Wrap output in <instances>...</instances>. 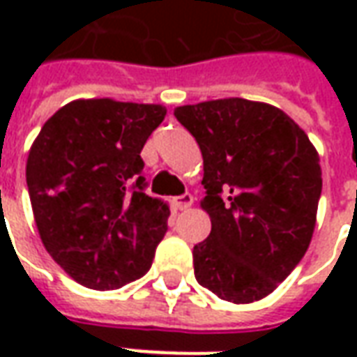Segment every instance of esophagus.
I'll return each mask as SVG.
<instances>
[{"label":"esophagus","mask_w":357,"mask_h":357,"mask_svg":"<svg viewBox=\"0 0 357 357\" xmlns=\"http://www.w3.org/2000/svg\"><path fill=\"white\" fill-rule=\"evenodd\" d=\"M174 204L178 206V210H185L193 204V197L189 193L181 195V197H176V199H174Z\"/></svg>","instance_id":"1"}]
</instances>
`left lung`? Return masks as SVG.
<instances>
[{"instance_id": "8db88e82", "label": "left lung", "mask_w": 357, "mask_h": 357, "mask_svg": "<svg viewBox=\"0 0 357 357\" xmlns=\"http://www.w3.org/2000/svg\"><path fill=\"white\" fill-rule=\"evenodd\" d=\"M202 153L212 231L195 245L197 281L233 304L273 292L306 255L321 195L319 155L273 105L241 97L176 107Z\"/></svg>"}]
</instances>
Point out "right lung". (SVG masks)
Returning <instances> with one entry per match:
<instances>
[{
  "instance_id": "right-lung-1",
  "label": "right lung",
  "mask_w": 357,
  "mask_h": 357,
  "mask_svg": "<svg viewBox=\"0 0 357 357\" xmlns=\"http://www.w3.org/2000/svg\"><path fill=\"white\" fill-rule=\"evenodd\" d=\"M166 116L153 102L76 99L42 126L26 183L43 247L76 283L112 291L145 275L170 208L143 193L141 149Z\"/></svg>"
}]
</instances>
